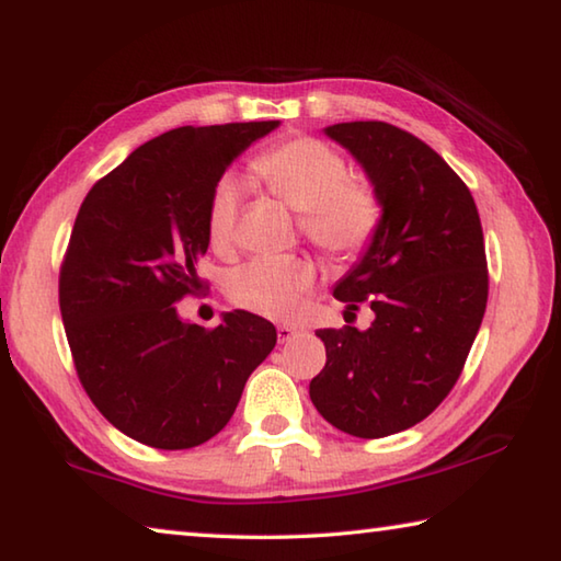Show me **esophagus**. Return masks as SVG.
Returning <instances> with one entry per match:
<instances>
[{
    "label": "esophagus",
    "instance_id": "obj_1",
    "mask_svg": "<svg viewBox=\"0 0 561 561\" xmlns=\"http://www.w3.org/2000/svg\"><path fill=\"white\" fill-rule=\"evenodd\" d=\"M294 335H297V325H289V323L277 325V339H279V343L291 341Z\"/></svg>",
    "mask_w": 561,
    "mask_h": 561
}]
</instances>
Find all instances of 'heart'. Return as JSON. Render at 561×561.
I'll return each instance as SVG.
<instances>
[{"label":"heart","instance_id":"1","mask_svg":"<svg viewBox=\"0 0 561 561\" xmlns=\"http://www.w3.org/2000/svg\"><path fill=\"white\" fill-rule=\"evenodd\" d=\"M252 174L274 196L304 213L301 230L333 260H353L368 250L380 228L378 193L351 179L348 161L313 137L287 139L252 159ZM245 186L238 176H222L210 193L206 228L216 248L232 240ZM313 282V267L297 257H254L230 272V297L242 309L284 319Z\"/></svg>","mask_w":561,"mask_h":561}]
</instances>
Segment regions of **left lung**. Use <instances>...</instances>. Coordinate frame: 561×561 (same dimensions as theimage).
Returning <instances> with one entry per match:
<instances>
[{
	"label": "left lung",
	"instance_id": "left-lung-1",
	"mask_svg": "<svg viewBox=\"0 0 561 561\" xmlns=\"http://www.w3.org/2000/svg\"><path fill=\"white\" fill-rule=\"evenodd\" d=\"M363 167L382 206L380 228L335 284L345 311L368 301L370 329H321L325 365L309 385L325 422L360 439L404 432L451 392L488 301L483 228L456 171L387 122L325 127Z\"/></svg>",
	"mask_w": 561,
	"mask_h": 561
}]
</instances>
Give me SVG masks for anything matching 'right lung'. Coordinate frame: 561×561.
<instances>
[{"label":"right lung","instance_id":"add662e5","mask_svg":"<svg viewBox=\"0 0 561 561\" xmlns=\"http://www.w3.org/2000/svg\"><path fill=\"white\" fill-rule=\"evenodd\" d=\"M279 127L230 122L149 139L100 179L78 210L58 301L78 378L122 434L154 449H193L230 422L277 329L250 311L216 329L179 316L198 294L206 213L226 169Z\"/></svg>","mask_w":561,"mask_h":561}]
</instances>
